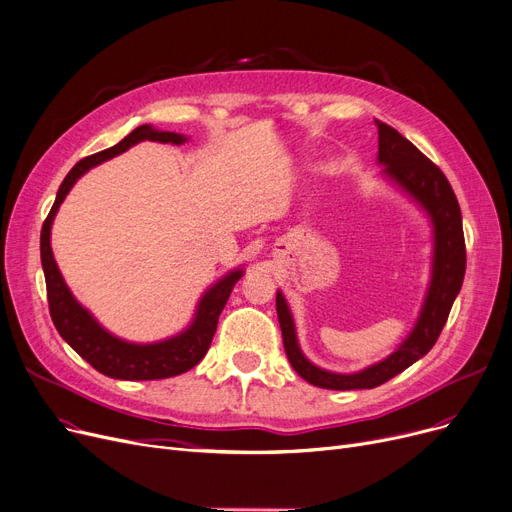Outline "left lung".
<instances>
[{
  "instance_id": "8db88e82",
  "label": "left lung",
  "mask_w": 512,
  "mask_h": 512,
  "mask_svg": "<svg viewBox=\"0 0 512 512\" xmlns=\"http://www.w3.org/2000/svg\"><path fill=\"white\" fill-rule=\"evenodd\" d=\"M374 123L379 127V157H376V161L385 167L383 177L425 211L431 221V280L418 320L402 345L389 353L385 360L351 374L324 370L305 358L297 341L291 309H288L284 295L280 291L276 293V311L288 362L307 383L332 391L374 389L393 379L395 374L404 372L422 355H427L439 339L441 328L448 322L452 303L460 293L466 270L462 215L448 177L397 129L383 121Z\"/></svg>"
}]
</instances>
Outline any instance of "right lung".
Listing matches in <instances>:
<instances>
[{
	"label": "right lung",
	"instance_id": "right-lung-1",
	"mask_svg": "<svg viewBox=\"0 0 512 512\" xmlns=\"http://www.w3.org/2000/svg\"><path fill=\"white\" fill-rule=\"evenodd\" d=\"M144 140L180 146L188 138L182 136V133L159 131L152 125H140L133 129L129 136H125L119 144L110 146L102 152H96L92 157L81 159L69 171V175L64 177V182L58 188L56 201L52 205V211L46 217V221H43V228H41V265H43V276H46V286H48L50 316L56 330L87 364H92L98 372L110 376V379H121V381L169 379V376L188 372L190 368H194L198 362H201L213 341L219 314L224 311L234 284L244 274L242 268H236L228 272L224 278H219L213 286L207 288L201 301H198L194 318L188 324V328L182 330L180 335L157 341V343H129L125 339L110 335V332L90 314V311H87L73 297L71 288L66 286L52 253L50 234H52L54 217L66 194L71 192V188L85 171H90L92 167L117 157V154L129 150L131 146H136L138 142H144Z\"/></svg>",
	"mask_w": 512,
	"mask_h": 512
}]
</instances>
